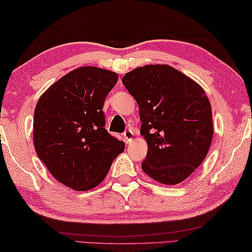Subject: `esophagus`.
Instances as JSON below:
<instances>
[{"label":"esophagus","instance_id":"34e87169","mask_svg":"<svg viewBox=\"0 0 252 252\" xmlns=\"http://www.w3.org/2000/svg\"><path fill=\"white\" fill-rule=\"evenodd\" d=\"M123 136H124V138H125L126 143H129L131 139H133V137H134V131L131 130V129H128V130H126L125 133L123 134Z\"/></svg>","mask_w":252,"mask_h":252}]
</instances>
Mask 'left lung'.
Masks as SVG:
<instances>
[{
    "label": "left lung",
    "instance_id": "1",
    "mask_svg": "<svg viewBox=\"0 0 252 252\" xmlns=\"http://www.w3.org/2000/svg\"><path fill=\"white\" fill-rule=\"evenodd\" d=\"M122 82L135 98L148 151L142 168L159 183L174 185L207 156L213 136L210 101L195 81L166 64L139 67Z\"/></svg>",
    "mask_w": 252,
    "mask_h": 252
}]
</instances>
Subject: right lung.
<instances>
[{"label":"right lung","instance_id":"add662e5","mask_svg":"<svg viewBox=\"0 0 252 252\" xmlns=\"http://www.w3.org/2000/svg\"><path fill=\"white\" fill-rule=\"evenodd\" d=\"M117 73L78 68L40 97L33 119V142L49 172L70 189L87 191L108 173L125 144L105 128L104 102Z\"/></svg>","mask_w":252,"mask_h":252}]
</instances>
